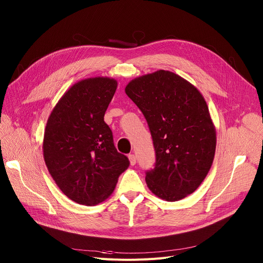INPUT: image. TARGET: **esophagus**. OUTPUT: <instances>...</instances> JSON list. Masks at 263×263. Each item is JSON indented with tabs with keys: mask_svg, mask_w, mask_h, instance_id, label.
<instances>
[{
	"mask_svg": "<svg viewBox=\"0 0 263 263\" xmlns=\"http://www.w3.org/2000/svg\"><path fill=\"white\" fill-rule=\"evenodd\" d=\"M129 161L131 165H135L136 164V157L134 155H129Z\"/></svg>",
	"mask_w": 263,
	"mask_h": 263,
	"instance_id": "obj_1",
	"label": "esophagus"
}]
</instances>
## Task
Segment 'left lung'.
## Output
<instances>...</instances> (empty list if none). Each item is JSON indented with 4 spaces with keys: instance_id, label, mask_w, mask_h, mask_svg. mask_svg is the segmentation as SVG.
I'll list each match as a JSON object with an SVG mask.
<instances>
[{
    "instance_id": "left-lung-1",
    "label": "left lung",
    "mask_w": 263,
    "mask_h": 263,
    "mask_svg": "<svg viewBox=\"0 0 263 263\" xmlns=\"http://www.w3.org/2000/svg\"><path fill=\"white\" fill-rule=\"evenodd\" d=\"M126 93L145 116L156 150L146 183L166 201L195 192L213 163L216 132L199 90L174 72L158 70L132 80Z\"/></svg>"
}]
</instances>
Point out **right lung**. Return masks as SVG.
<instances>
[{"label": "right lung", "instance_id": "add662e5", "mask_svg": "<svg viewBox=\"0 0 263 263\" xmlns=\"http://www.w3.org/2000/svg\"><path fill=\"white\" fill-rule=\"evenodd\" d=\"M116 88L114 79L82 80L64 93L47 121L43 149L48 171L64 194L80 204L105 200L129 167L104 122Z\"/></svg>", "mask_w": 263, "mask_h": 263}]
</instances>
